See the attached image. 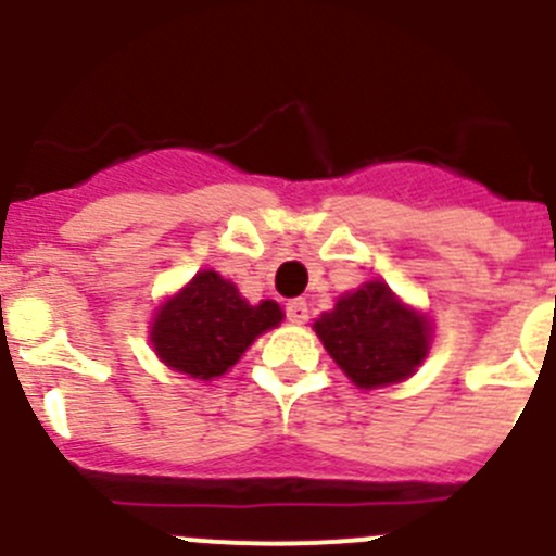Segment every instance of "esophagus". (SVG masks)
<instances>
[{"mask_svg": "<svg viewBox=\"0 0 556 556\" xmlns=\"http://www.w3.org/2000/svg\"><path fill=\"white\" fill-rule=\"evenodd\" d=\"M285 315H288L290 324H304V320L309 318L307 302H304V299H290V302L285 304Z\"/></svg>", "mask_w": 556, "mask_h": 556, "instance_id": "esophagus-1", "label": "esophagus"}]
</instances>
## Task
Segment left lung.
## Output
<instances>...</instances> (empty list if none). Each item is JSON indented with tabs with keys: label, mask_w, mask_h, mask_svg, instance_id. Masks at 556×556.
<instances>
[{
	"label": "left lung",
	"mask_w": 556,
	"mask_h": 556,
	"mask_svg": "<svg viewBox=\"0 0 556 556\" xmlns=\"http://www.w3.org/2000/svg\"><path fill=\"white\" fill-rule=\"evenodd\" d=\"M324 349L362 389L387 387L412 376L428 354L430 326L395 299L383 282L342 295L315 320Z\"/></svg>",
	"instance_id": "8db88e82"
}]
</instances>
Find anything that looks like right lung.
I'll return each instance as SVG.
<instances>
[{"label":"right lung","instance_id":"1","mask_svg":"<svg viewBox=\"0 0 556 556\" xmlns=\"http://www.w3.org/2000/svg\"><path fill=\"white\" fill-rule=\"evenodd\" d=\"M282 320L274 302L249 304L216 271H200L155 315L150 342L161 362L191 378L230 370L254 337Z\"/></svg>","mask_w":556,"mask_h":556}]
</instances>
